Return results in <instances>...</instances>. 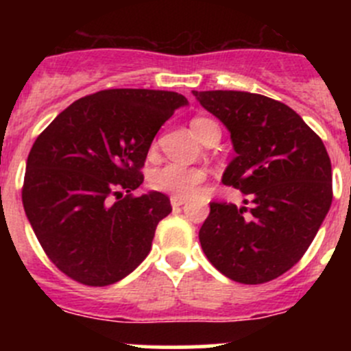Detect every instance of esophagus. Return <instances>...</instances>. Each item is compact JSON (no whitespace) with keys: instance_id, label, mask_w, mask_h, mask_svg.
Wrapping results in <instances>:
<instances>
[{"instance_id":"obj_1","label":"esophagus","mask_w":351,"mask_h":351,"mask_svg":"<svg viewBox=\"0 0 351 351\" xmlns=\"http://www.w3.org/2000/svg\"><path fill=\"white\" fill-rule=\"evenodd\" d=\"M185 202H186V198H183V197H171V205H173V208L182 207V205L185 204Z\"/></svg>"}]
</instances>
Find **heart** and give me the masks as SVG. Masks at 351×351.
<instances>
[{"label":"heart","instance_id":"heart-1","mask_svg":"<svg viewBox=\"0 0 351 351\" xmlns=\"http://www.w3.org/2000/svg\"><path fill=\"white\" fill-rule=\"evenodd\" d=\"M212 120L208 119H193L192 120V130L193 134L200 139L204 130L208 125H212ZM205 180V171L202 168H195V166H183L178 162H168L159 168H156L151 173V186L159 192L171 193L173 197H190L195 193L197 186L200 185Z\"/></svg>","mask_w":351,"mask_h":351}]
</instances>
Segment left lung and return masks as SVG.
I'll return each instance as SVG.
<instances>
[{
	"label": "left lung",
	"instance_id": "1",
	"mask_svg": "<svg viewBox=\"0 0 351 351\" xmlns=\"http://www.w3.org/2000/svg\"><path fill=\"white\" fill-rule=\"evenodd\" d=\"M192 93L231 134L236 156L222 183L251 202L250 208L212 202L198 232L202 250L231 280H274L302 258L331 207L326 147L282 101L246 91Z\"/></svg>",
	"mask_w": 351,
	"mask_h": 351
}]
</instances>
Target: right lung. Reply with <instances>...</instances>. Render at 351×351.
Returning a JSON list of instances; mask_svg holds the SVG:
<instances>
[{"label":"right lung","instance_id":"obj_1","mask_svg":"<svg viewBox=\"0 0 351 351\" xmlns=\"http://www.w3.org/2000/svg\"><path fill=\"white\" fill-rule=\"evenodd\" d=\"M189 100L175 91L104 90L71 104L27 159L23 208L52 263L80 284H115L149 254L171 212L161 192L139 189L151 143ZM117 198L115 199L114 197Z\"/></svg>","mask_w":351,"mask_h":351}]
</instances>
